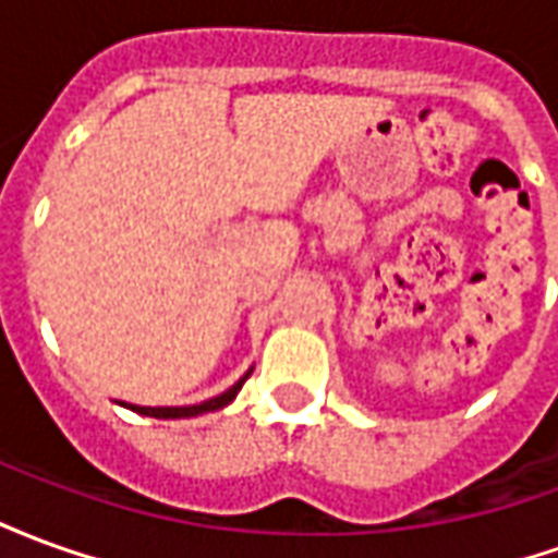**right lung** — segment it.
Listing matches in <instances>:
<instances>
[{"label":"right lung","instance_id":"1","mask_svg":"<svg viewBox=\"0 0 558 558\" xmlns=\"http://www.w3.org/2000/svg\"><path fill=\"white\" fill-rule=\"evenodd\" d=\"M251 376V371L235 383L232 388H227L223 395H218V398L211 400H203V403H194V407H134V403H122V407H128V410L140 412V415H148V418H194V415H203V412H215V410H223L227 403H232L235 400V395L242 391L244 379Z\"/></svg>","mask_w":558,"mask_h":558}]
</instances>
